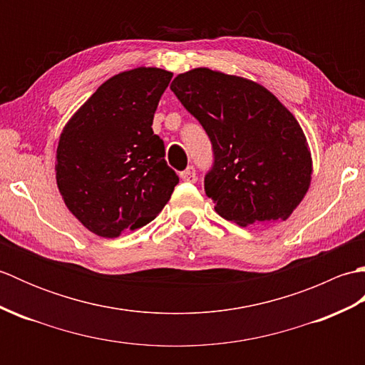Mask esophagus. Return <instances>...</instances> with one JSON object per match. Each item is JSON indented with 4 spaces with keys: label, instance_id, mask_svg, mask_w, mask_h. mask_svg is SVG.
<instances>
[{
    "label": "esophagus",
    "instance_id": "1",
    "mask_svg": "<svg viewBox=\"0 0 365 365\" xmlns=\"http://www.w3.org/2000/svg\"><path fill=\"white\" fill-rule=\"evenodd\" d=\"M180 178L183 182H190V183H195L196 182V170L192 166H188L185 170L180 173Z\"/></svg>",
    "mask_w": 365,
    "mask_h": 365
}]
</instances>
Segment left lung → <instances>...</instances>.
Returning a JSON list of instances; mask_svg holds the SVG:
<instances>
[{
	"mask_svg": "<svg viewBox=\"0 0 365 365\" xmlns=\"http://www.w3.org/2000/svg\"><path fill=\"white\" fill-rule=\"evenodd\" d=\"M170 91L210 138L205 195L224 220L246 227L285 221L311 185V150L298 120L260 84L200 67Z\"/></svg>",
	"mask_w": 365,
	"mask_h": 365,
	"instance_id": "left-lung-1",
	"label": "left lung"
}]
</instances>
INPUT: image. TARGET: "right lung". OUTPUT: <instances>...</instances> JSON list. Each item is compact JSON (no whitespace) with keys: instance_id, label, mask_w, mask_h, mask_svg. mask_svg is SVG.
<instances>
[{"instance_id":"add662e5","label":"right lung","mask_w":365,"mask_h":365,"mask_svg":"<svg viewBox=\"0 0 365 365\" xmlns=\"http://www.w3.org/2000/svg\"><path fill=\"white\" fill-rule=\"evenodd\" d=\"M173 73L138 67L106 80L67 122L56 150V183L68 210L105 238L149 224L178 177L153 135V114Z\"/></svg>"}]
</instances>
